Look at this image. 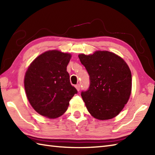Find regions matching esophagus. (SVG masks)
Returning a JSON list of instances; mask_svg holds the SVG:
<instances>
[{"mask_svg":"<svg viewBox=\"0 0 155 155\" xmlns=\"http://www.w3.org/2000/svg\"><path fill=\"white\" fill-rule=\"evenodd\" d=\"M75 87H76V88H77V90L78 91H80V87H81V86H80L79 84H78L76 85Z\"/></svg>","mask_w":155,"mask_h":155,"instance_id":"obj_1","label":"esophagus"}]
</instances>
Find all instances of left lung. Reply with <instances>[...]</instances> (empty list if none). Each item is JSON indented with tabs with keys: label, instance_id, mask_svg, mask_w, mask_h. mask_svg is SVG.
Returning <instances> with one entry per match:
<instances>
[{
	"label": "left lung",
	"instance_id": "obj_1",
	"mask_svg": "<svg viewBox=\"0 0 155 155\" xmlns=\"http://www.w3.org/2000/svg\"><path fill=\"white\" fill-rule=\"evenodd\" d=\"M78 58L89 74V88L81 93L88 111L98 120L117 116L127 103L132 88V75L126 62L106 51L81 54Z\"/></svg>",
	"mask_w": 155,
	"mask_h": 155
}]
</instances>
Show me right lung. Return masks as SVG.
Instances as JSON below:
<instances>
[{"mask_svg": "<svg viewBox=\"0 0 155 155\" xmlns=\"http://www.w3.org/2000/svg\"><path fill=\"white\" fill-rule=\"evenodd\" d=\"M71 54L48 51L31 62L25 76V88L32 107L42 116L56 118L64 113L77 93L67 67Z\"/></svg>", "mask_w": 155, "mask_h": 155, "instance_id": "right-lung-1", "label": "right lung"}]
</instances>
